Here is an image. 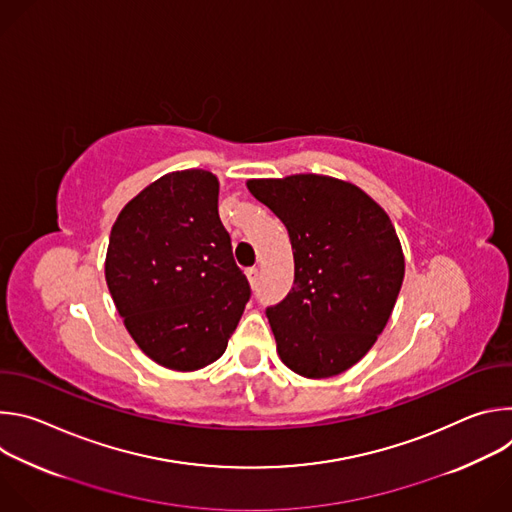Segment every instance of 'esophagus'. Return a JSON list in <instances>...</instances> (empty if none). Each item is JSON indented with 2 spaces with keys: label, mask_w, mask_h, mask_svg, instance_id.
I'll return each instance as SVG.
<instances>
[{
  "label": "esophagus",
  "mask_w": 512,
  "mask_h": 512,
  "mask_svg": "<svg viewBox=\"0 0 512 512\" xmlns=\"http://www.w3.org/2000/svg\"><path fill=\"white\" fill-rule=\"evenodd\" d=\"M245 273H247V279H249L251 287H257V281H259V269H257V267H249Z\"/></svg>",
  "instance_id": "obj_1"
}]
</instances>
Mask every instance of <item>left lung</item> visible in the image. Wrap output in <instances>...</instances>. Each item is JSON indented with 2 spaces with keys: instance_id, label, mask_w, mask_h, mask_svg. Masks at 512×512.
Instances as JSON below:
<instances>
[{
  "instance_id": "1",
  "label": "left lung",
  "mask_w": 512,
  "mask_h": 512,
  "mask_svg": "<svg viewBox=\"0 0 512 512\" xmlns=\"http://www.w3.org/2000/svg\"><path fill=\"white\" fill-rule=\"evenodd\" d=\"M285 225L294 287L267 308L277 354L306 379L336 377L385 330L405 275L389 214L358 186L320 174L247 180Z\"/></svg>"
}]
</instances>
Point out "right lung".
<instances>
[{
  "label": "right lung",
  "mask_w": 512,
  "mask_h": 512,
  "mask_svg": "<svg viewBox=\"0 0 512 512\" xmlns=\"http://www.w3.org/2000/svg\"><path fill=\"white\" fill-rule=\"evenodd\" d=\"M105 279L154 362L190 373L221 358L251 287L218 216V178L170 172L131 198L111 229Z\"/></svg>",
  "instance_id": "obj_1"
}]
</instances>
